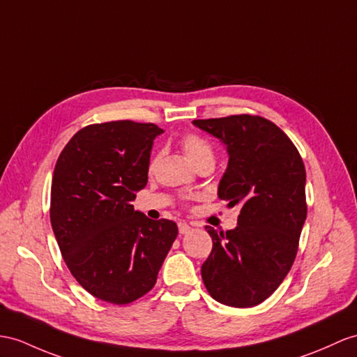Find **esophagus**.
<instances>
[{
  "instance_id": "1",
  "label": "esophagus",
  "mask_w": 357,
  "mask_h": 357,
  "mask_svg": "<svg viewBox=\"0 0 357 357\" xmlns=\"http://www.w3.org/2000/svg\"><path fill=\"white\" fill-rule=\"evenodd\" d=\"M190 230H192V227H190L189 224L178 222V231H180V234H188V233H190Z\"/></svg>"
}]
</instances>
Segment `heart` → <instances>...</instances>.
Wrapping results in <instances>:
<instances>
[{
	"mask_svg": "<svg viewBox=\"0 0 357 357\" xmlns=\"http://www.w3.org/2000/svg\"><path fill=\"white\" fill-rule=\"evenodd\" d=\"M181 146H183L188 160L192 165H197L203 160H213V150L211 144L199 135H186L183 141H181Z\"/></svg>",
	"mask_w": 357,
	"mask_h": 357,
	"instance_id": "obj_1",
	"label": "heart"
}]
</instances>
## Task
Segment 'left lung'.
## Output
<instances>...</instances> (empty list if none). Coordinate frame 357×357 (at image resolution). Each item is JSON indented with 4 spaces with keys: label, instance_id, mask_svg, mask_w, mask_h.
<instances>
[{
    "label": "left lung",
    "instance_id": "obj_1",
    "mask_svg": "<svg viewBox=\"0 0 357 357\" xmlns=\"http://www.w3.org/2000/svg\"><path fill=\"white\" fill-rule=\"evenodd\" d=\"M192 124L227 149L218 197L241 211L233 230L218 233L206 225L213 247L202 266L204 286L225 306H257L279 288L297 256L307 215L303 159L291 139L262 116Z\"/></svg>",
    "mask_w": 357,
    "mask_h": 357
}]
</instances>
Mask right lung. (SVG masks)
Segmentation results:
<instances>
[{"label":"right lung","instance_id":"right-lung-1","mask_svg":"<svg viewBox=\"0 0 357 357\" xmlns=\"http://www.w3.org/2000/svg\"><path fill=\"white\" fill-rule=\"evenodd\" d=\"M155 124L112 121L77 132L60 153L50 218L69 271L95 298L128 304L158 280L177 224L132 204L149 181Z\"/></svg>","mask_w":357,"mask_h":357}]
</instances>
